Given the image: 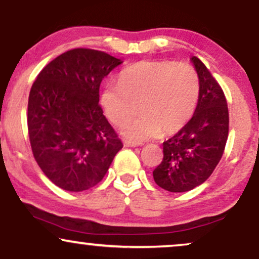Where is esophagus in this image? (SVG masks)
I'll return each mask as SVG.
<instances>
[{
	"mask_svg": "<svg viewBox=\"0 0 259 259\" xmlns=\"http://www.w3.org/2000/svg\"><path fill=\"white\" fill-rule=\"evenodd\" d=\"M124 145L127 147H135V146H139V142H135V141H132V140H125L124 141Z\"/></svg>",
	"mask_w": 259,
	"mask_h": 259,
	"instance_id": "34e87169",
	"label": "esophagus"
}]
</instances>
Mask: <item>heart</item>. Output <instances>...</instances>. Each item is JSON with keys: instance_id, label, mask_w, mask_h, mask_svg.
I'll list each match as a JSON object with an SVG mask.
<instances>
[{"instance_id": "heart-1", "label": "heart", "mask_w": 259, "mask_h": 259, "mask_svg": "<svg viewBox=\"0 0 259 259\" xmlns=\"http://www.w3.org/2000/svg\"><path fill=\"white\" fill-rule=\"evenodd\" d=\"M200 75L194 65L177 61H141L121 70L101 96L107 117L135 141L173 135L191 120L200 99Z\"/></svg>"}]
</instances>
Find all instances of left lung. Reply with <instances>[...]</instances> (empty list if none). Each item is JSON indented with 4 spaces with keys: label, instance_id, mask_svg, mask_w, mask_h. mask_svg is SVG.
<instances>
[{
    "label": "left lung",
    "instance_id": "obj_1",
    "mask_svg": "<svg viewBox=\"0 0 259 259\" xmlns=\"http://www.w3.org/2000/svg\"><path fill=\"white\" fill-rule=\"evenodd\" d=\"M201 81L200 99L191 120L163 142V159L153 170L162 189L185 192L204 183L213 173L227 145L229 111L221 85L197 57L191 58Z\"/></svg>",
    "mask_w": 259,
    "mask_h": 259
}]
</instances>
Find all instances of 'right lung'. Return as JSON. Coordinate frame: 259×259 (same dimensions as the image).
<instances>
[{
	"label": "right lung",
	"mask_w": 259,
	"mask_h": 259,
	"mask_svg": "<svg viewBox=\"0 0 259 259\" xmlns=\"http://www.w3.org/2000/svg\"><path fill=\"white\" fill-rule=\"evenodd\" d=\"M120 63L97 50H69L50 62L31 86V151L61 189L79 192L96 186L123 147L99 103L101 81Z\"/></svg>",
	"instance_id": "obj_1"
}]
</instances>
